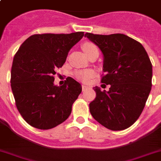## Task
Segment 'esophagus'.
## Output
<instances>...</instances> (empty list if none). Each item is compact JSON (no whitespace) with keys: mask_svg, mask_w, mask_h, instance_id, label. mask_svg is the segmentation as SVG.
<instances>
[{"mask_svg":"<svg viewBox=\"0 0 161 161\" xmlns=\"http://www.w3.org/2000/svg\"><path fill=\"white\" fill-rule=\"evenodd\" d=\"M82 91H85V90H86V89L90 88V87H89L88 86H86V85H82Z\"/></svg>","mask_w":161,"mask_h":161,"instance_id":"34e87169","label":"esophagus"}]
</instances>
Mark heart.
Segmentation results:
<instances>
[{
    "label": "heart",
    "instance_id": "obj_1",
    "mask_svg": "<svg viewBox=\"0 0 161 161\" xmlns=\"http://www.w3.org/2000/svg\"><path fill=\"white\" fill-rule=\"evenodd\" d=\"M82 50H83L85 53L86 54V56H88L89 54H90L92 52L94 51V50L98 49L97 47H96L94 44L89 43V42L84 43V44H82ZM93 74H94L93 71L91 70V69H86V70H81V71H79V72H77L76 77H77V79L81 80L82 82H88L89 79L92 78Z\"/></svg>",
    "mask_w": 161,
    "mask_h": 161
}]
</instances>
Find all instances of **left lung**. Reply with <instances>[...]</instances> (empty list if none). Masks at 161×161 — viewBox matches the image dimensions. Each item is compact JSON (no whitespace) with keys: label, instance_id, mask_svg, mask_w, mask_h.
<instances>
[{"label":"left lung","instance_id":"obj_1","mask_svg":"<svg viewBox=\"0 0 161 161\" xmlns=\"http://www.w3.org/2000/svg\"><path fill=\"white\" fill-rule=\"evenodd\" d=\"M85 37L102 52L101 79L109 90L94 87L96 97L89 104L94 119L111 130H122L139 118L152 89V65L143 46L123 34L94 35Z\"/></svg>","mask_w":161,"mask_h":161}]
</instances>
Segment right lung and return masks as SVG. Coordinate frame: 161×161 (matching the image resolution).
I'll return each mask as SVG.
<instances>
[{
	"label": "right lung",
	"instance_id": "1",
	"mask_svg": "<svg viewBox=\"0 0 161 161\" xmlns=\"http://www.w3.org/2000/svg\"><path fill=\"white\" fill-rule=\"evenodd\" d=\"M83 36L82 31L33 35L15 54L11 88L17 108L31 126L52 129L70 115L72 104L82 92V86L70 77L64 85L57 86L53 75Z\"/></svg>",
	"mask_w": 161,
	"mask_h": 161
}]
</instances>
